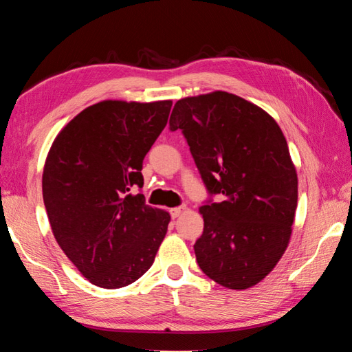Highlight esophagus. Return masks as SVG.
I'll list each match as a JSON object with an SVG mask.
<instances>
[{
    "mask_svg": "<svg viewBox=\"0 0 352 352\" xmlns=\"http://www.w3.org/2000/svg\"><path fill=\"white\" fill-rule=\"evenodd\" d=\"M186 210V206H178V208H172L170 210V216L174 217V219H177L178 216H180V214Z\"/></svg>",
    "mask_w": 352,
    "mask_h": 352,
    "instance_id": "34e87169",
    "label": "esophagus"
}]
</instances>
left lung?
<instances>
[{"instance_id": "1", "label": "left lung", "mask_w": 352, "mask_h": 352, "mask_svg": "<svg viewBox=\"0 0 352 352\" xmlns=\"http://www.w3.org/2000/svg\"><path fill=\"white\" fill-rule=\"evenodd\" d=\"M169 126L183 132L210 194L223 195L200 206L199 267L226 289L253 287L283 258L295 220L298 177L283 130L226 91L177 100Z\"/></svg>"}]
</instances>
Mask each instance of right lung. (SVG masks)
Listing matches in <instances>:
<instances>
[{"instance_id":"obj_1","label":"right lung","mask_w":352,"mask_h":352,"mask_svg":"<svg viewBox=\"0 0 352 352\" xmlns=\"http://www.w3.org/2000/svg\"><path fill=\"white\" fill-rule=\"evenodd\" d=\"M172 100H102L71 119L47 152L41 188L52 234L83 276L104 289L151 269L168 211L146 205L142 160L168 124Z\"/></svg>"}]
</instances>
